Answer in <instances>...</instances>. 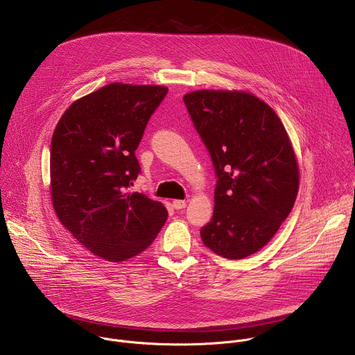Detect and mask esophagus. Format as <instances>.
I'll use <instances>...</instances> for the list:
<instances>
[{"mask_svg":"<svg viewBox=\"0 0 355 355\" xmlns=\"http://www.w3.org/2000/svg\"><path fill=\"white\" fill-rule=\"evenodd\" d=\"M173 207H174L175 209H184V208L187 207V202L182 200V199H174V200H173Z\"/></svg>","mask_w":355,"mask_h":355,"instance_id":"esophagus-1","label":"esophagus"}]
</instances>
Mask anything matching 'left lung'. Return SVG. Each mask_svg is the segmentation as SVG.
Returning <instances> with one entry per match:
<instances>
[{
    "instance_id": "1",
    "label": "left lung",
    "mask_w": 355,
    "mask_h": 355,
    "mask_svg": "<svg viewBox=\"0 0 355 355\" xmlns=\"http://www.w3.org/2000/svg\"><path fill=\"white\" fill-rule=\"evenodd\" d=\"M216 174L215 208L200 239L215 254H254L288 218L299 171L288 133L272 111L244 91H192L184 96Z\"/></svg>"
}]
</instances>
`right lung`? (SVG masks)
Wrapping results in <instances>:
<instances>
[{"label": "right lung", "mask_w": 355, "mask_h": 355, "mask_svg": "<svg viewBox=\"0 0 355 355\" xmlns=\"http://www.w3.org/2000/svg\"><path fill=\"white\" fill-rule=\"evenodd\" d=\"M168 88L114 83L73 103L50 144V192L62 225L94 256L126 261L164 226L162 202L129 187L135 151Z\"/></svg>", "instance_id": "obj_1"}]
</instances>
